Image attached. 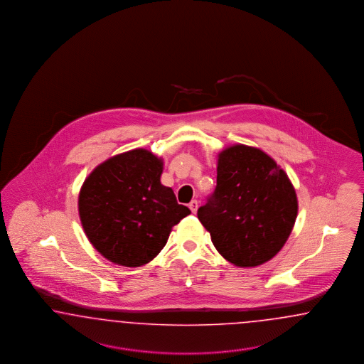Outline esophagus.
Instances as JSON below:
<instances>
[{
    "instance_id": "1",
    "label": "esophagus",
    "mask_w": 364,
    "mask_h": 364,
    "mask_svg": "<svg viewBox=\"0 0 364 364\" xmlns=\"http://www.w3.org/2000/svg\"><path fill=\"white\" fill-rule=\"evenodd\" d=\"M198 208V200H192L191 203H189V210H192V213H196V210Z\"/></svg>"
}]
</instances>
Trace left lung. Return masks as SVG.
Returning a JSON list of instances; mask_svg holds the SVG:
<instances>
[{
	"label": "left lung",
	"instance_id": "1",
	"mask_svg": "<svg viewBox=\"0 0 364 364\" xmlns=\"http://www.w3.org/2000/svg\"><path fill=\"white\" fill-rule=\"evenodd\" d=\"M298 215L295 189L263 151L233 145L219 154L216 188L198 210L219 254L237 267H256L286 244Z\"/></svg>",
	"mask_w": 364,
	"mask_h": 364
}]
</instances>
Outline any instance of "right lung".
<instances>
[{
	"label": "right lung",
	"mask_w": 364,
	"mask_h": 364,
	"mask_svg": "<svg viewBox=\"0 0 364 364\" xmlns=\"http://www.w3.org/2000/svg\"><path fill=\"white\" fill-rule=\"evenodd\" d=\"M163 163L145 151L117 154L84 181L78 212L89 242L116 264L140 267L164 248L191 210L160 183Z\"/></svg>",
	"instance_id": "add662e5"
}]
</instances>
